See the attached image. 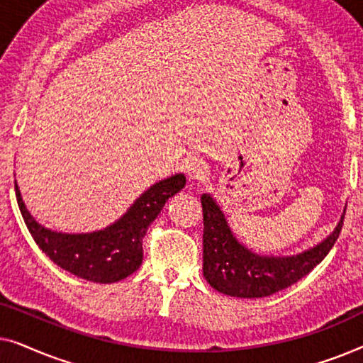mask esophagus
<instances>
[{
    "instance_id": "esophagus-1",
    "label": "esophagus",
    "mask_w": 363,
    "mask_h": 363,
    "mask_svg": "<svg viewBox=\"0 0 363 363\" xmlns=\"http://www.w3.org/2000/svg\"><path fill=\"white\" fill-rule=\"evenodd\" d=\"M185 172L190 180H203L208 175V165L201 158L188 157L185 162Z\"/></svg>"
}]
</instances>
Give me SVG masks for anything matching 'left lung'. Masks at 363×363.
Wrapping results in <instances>:
<instances>
[{
    "label": "left lung",
    "instance_id": "left-lung-1",
    "mask_svg": "<svg viewBox=\"0 0 363 363\" xmlns=\"http://www.w3.org/2000/svg\"><path fill=\"white\" fill-rule=\"evenodd\" d=\"M203 205V274L213 289L226 296L256 299L296 284L329 255L344 225L345 208L334 231L309 250L292 256H264L235 236L226 216L210 193Z\"/></svg>",
    "mask_w": 363,
    "mask_h": 363
}]
</instances>
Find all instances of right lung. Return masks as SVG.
<instances>
[{
    "instance_id": "1",
    "label": "right lung",
    "mask_w": 363,
    "mask_h": 363,
    "mask_svg": "<svg viewBox=\"0 0 363 363\" xmlns=\"http://www.w3.org/2000/svg\"><path fill=\"white\" fill-rule=\"evenodd\" d=\"M185 183L183 173L157 182L117 221L92 233H61L39 225L24 205L16 180L14 190L24 223L44 255L81 279L108 284L125 279L140 267L142 240L148 226L160 215L168 198L177 195Z\"/></svg>"
}]
</instances>
